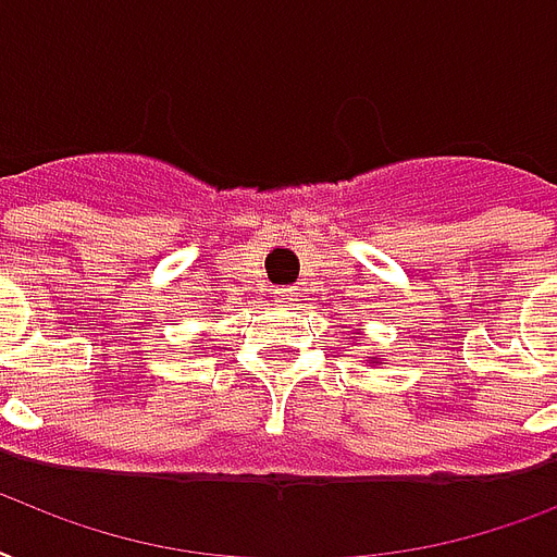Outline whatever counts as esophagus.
Here are the masks:
<instances>
[{"instance_id":"esophagus-1","label":"esophagus","mask_w":557,"mask_h":557,"mask_svg":"<svg viewBox=\"0 0 557 557\" xmlns=\"http://www.w3.org/2000/svg\"><path fill=\"white\" fill-rule=\"evenodd\" d=\"M275 299L282 301V305H290L293 290H290V287H282V290H275Z\"/></svg>"}]
</instances>
